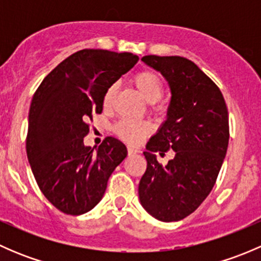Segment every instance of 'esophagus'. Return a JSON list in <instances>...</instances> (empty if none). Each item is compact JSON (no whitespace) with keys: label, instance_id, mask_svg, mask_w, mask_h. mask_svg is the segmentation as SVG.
I'll return each mask as SVG.
<instances>
[{"label":"esophagus","instance_id":"1","mask_svg":"<svg viewBox=\"0 0 261 261\" xmlns=\"http://www.w3.org/2000/svg\"><path fill=\"white\" fill-rule=\"evenodd\" d=\"M127 152L128 154H138V152H140V150L139 149H136V147H134V146H127Z\"/></svg>","mask_w":261,"mask_h":261}]
</instances>
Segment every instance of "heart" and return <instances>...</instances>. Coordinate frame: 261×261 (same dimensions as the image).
<instances>
[{
	"label": "heart",
	"mask_w": 261,
	"mask_h": 261,
	"mask_svg": "<svg viewBox=\"0 0 261 261\" xmlns=\"http://www.w3.org/2000/svg\"><path fill=\"white\" fill-rule=\"evenodd\" d=\"M134 84L139 93L146 99L150 103L159 101L163 96V81L159 73L152 69H143L134 75ZM116 94V87L110 86L105 91L103 98H102V105L105 110L111 109L112 102H114ZM151 131V126L147 122H141V121L128 120V118H122L117 121L114 126V133L121 140L126 141L128 144H139L143 139H145Z\"/></svg>",
	"instance_id": "1"
}]
</instances>
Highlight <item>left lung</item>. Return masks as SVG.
I'll return each mask as SVG.
<instances>
[{"label":"left lung","instance_id":"obj_1","mask_svg":"<svg viewBox=\"0 0 261 261\" xmlns=\"http://www.w3.org/2000/svg\"><path fill=\"white\" fill-rule=\"evenodd\" d=\"M172 89L168 118L146 145V170L139 183L144 208L164 222L183 220L211 193L230 138L228 112L217 84L183 57L145 55ZM172 148L176 155L163 167L156 160Z\"/></svg>","mask_w":261,"mask_h":261}]
</instances>
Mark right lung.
I'll return each instance as SVG.
<instances>
[{
	"mask_svg": "<svg viewBox=\"0 0 261 261\" xmlns=\"http://www.w3.org/2000/svg\"><path fill=\"white\" fill-rule=\"evenodd\" d=\"M138 55L83 49L44 78L29 112L26 152L36 183L59 211L78 216L103 197L125 144L107 136L98 149L84 146L93 115L102 114L105 91L138 63Z\"/></svg>",
	"mask_w": 261,
	"mask_h": 261,
	"instance_id": "right-lung-1",
	"label": "right lung"
}]
</instances>
